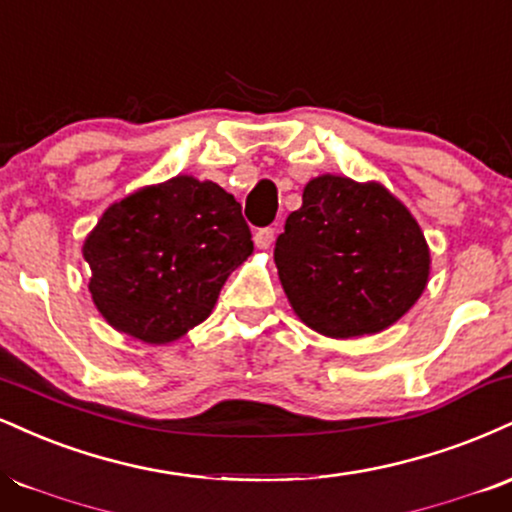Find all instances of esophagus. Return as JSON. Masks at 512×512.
Masks as SVG:
<instances>
[{
    "label": "esophagus",
    "mask_w": 512,
    "mask_h": 512,
    "mask_svg": "<svg viewBox=\"0 0 512 512\" xmlns=\"http://www.w3.org/2000/svg\"><path fill=\"white\" fill-rule=\"evenodd\" d=\"M272 243H274V229L255 231V245H257V248L267 250V248H272Z\"/></svg>",
    "instance_id": "esophagus-1"
}]
</instances>
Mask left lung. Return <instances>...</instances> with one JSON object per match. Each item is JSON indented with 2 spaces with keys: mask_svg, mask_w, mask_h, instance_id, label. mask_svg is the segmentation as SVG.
<instances>
[{
  "mask_svg": "<svg viewBox=\"0 0 512 512\" xmlns=\"http://www.w3.org/2000/svg\"><path fill=\"white\" fill-rule=\"evenodd\" d=\"M274 262L295 317L329 338L389 329L420 300L432 272L410 209L379 181L338 174L307 181Z\"/></svg>",
  "mask_w": 512,
  "mask_h": 512,
  "instance_id": "8db88e82",
  "label": "left lung"
}]
</instances>
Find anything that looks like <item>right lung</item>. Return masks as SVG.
Wrapping results in <instances>:
<instances>
[{"mask_svg": "<svg viewBox=\"0 0 512 512\" xmlns=\"http://www.w3.org/2000/svg\"><path fill=\"white\" fill-rule=\"evenodd\" d=\"M252 250L236 197L188 174L112 202L83 243L97 312L150 346L205 322Z\"/></svg>", "mask_w": 512, "mask_h": 512, "instance_id": "right-lung-1", "label": "right lung"}]
</instances>
